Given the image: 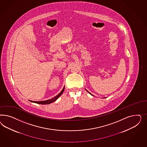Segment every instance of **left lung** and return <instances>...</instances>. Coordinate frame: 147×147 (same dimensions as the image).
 I'll list each match as a JSON object with an SVG mask.
<instances>
[{
  "label": "left lung",
  "mask_w": 147,
  "mask_h": 147,
  "mask_svg": "<svg viewBox=\"0 0 147 147\" xmlns=\"http://www.w3.org/2000/svg\"><path fill=\"white\" fill-rule=\"evenodd\" d=\"M87 92H88V90H87ZM88 92V93H89L90 94V95H92V96H93V95H92V94L90 93H89V92Z\"/></svg>",
  "instance_id": "8db88e82"
}]
</instances>
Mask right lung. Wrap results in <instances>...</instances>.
Here are the masks:
<instances>
[{"mask_svg": "<svg viewBox=\"0 0 147 147\" xmlns=\"http://www.w3.org/2000/svg\"><path fill=\"white\" fill-rule=\"evenodd\" d=\"M65 89V87H63V88L62 89L61 92L58 95H57V96H54V98H52L51 99H49V100H45V101H32V102L36 103H38V104H41V105H48V104H50L51 103L53 102L54 101H55L58 98H59L62 93L63 92V90Z\"/></svg>", "mask_w": 147, "mask_h": 147, "instance_id": "1", "label": "right lung"}]
</instances>
